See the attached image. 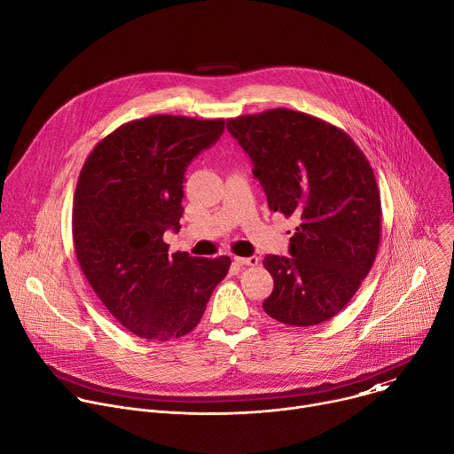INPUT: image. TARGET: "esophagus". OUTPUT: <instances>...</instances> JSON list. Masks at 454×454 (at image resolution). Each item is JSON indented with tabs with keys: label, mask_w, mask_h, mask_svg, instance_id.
Returning a JSON list of instances; mask_svg holds the SVG:
<instances>
[{
	"label": "esophagus",
	"mask_w": 454,
	"mask_h": 454,
	"mask_svg": "<svg viewBox=\"0 0 454 454\" xmlns=\"http://www.w3.org/2000/svg\"><path fill=\"white\" fill-rule=\"evenodd\" d=\"M233 261L239 266H249V268L258 266V256H254V254H251V256H233Z\"/></svg>",
	"instance_id": "34e87169"
}]
</instances>
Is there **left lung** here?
Returning <instances> with one entry per match:
<instances>
[{"mask_svg":"<svg viewBox=\"0 0 454 454\" xmlns=\"http://www.w3.org/2000/svg\"><path fill=\"white\" fill-rule=\"evenodd\" d=\"M253 163L270 210L296 217L289 254H266L275 280L262 307L293 327L336 316L366 278L380 240V193L373 170L336 125L293 109L226 121Z\"/></svg>","mask_w":454,"mask_h":454,"instance_id":"1","label":"left lung"}]
</instances>
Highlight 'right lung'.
Wrapping results in <instances>:
<instances>
[{
  "label": "right lung",
  "mask_w": 454,
  "mask_h": 454,
  "mask_svg": "<svg viewBox=\"0 0 454 454\" xmlns=\"http://www.w3.org/2000/svg\"><path fill=\"white\" fill-rule=\"evenodd\" d=\"M224 120L154 114L127 121L88 156L74 196V246L106 309L142 340L168 341L196 329L230 256L168 254L179 231L190 161L214 145Z\"/></svg>",
  "instance_id": "right-lung-1"
}]
</instances>
